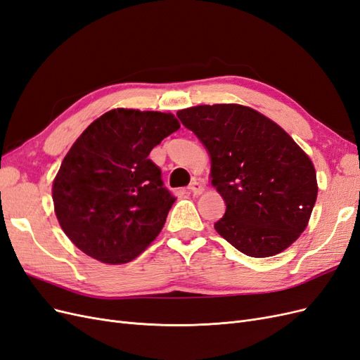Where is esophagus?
<instances>
[{"label": "esophagus", "instance_id": "esophagus-1", "mask_svg": "<svg viewBox=\"0 0 360 360\" xmlns=\"http://www.w3.org/2000/svg\"><path fill=\"white\" fill-rule=\"evenodd\" d=\"M189 191H191L193 195H200V193H202L204 188H202V184H201L200 181L193 180V181L189 184Z\"/></svg>", "mask_w": 360, "mask_h": 360}]
</instances>
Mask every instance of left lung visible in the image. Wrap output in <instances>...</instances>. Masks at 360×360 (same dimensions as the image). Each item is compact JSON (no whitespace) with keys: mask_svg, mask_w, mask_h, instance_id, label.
Here are the masks:
<instances>
[{"mask_svg":"<svg viewBox=\"0 0 360 360\" xmlns=\"http://www.w3.org/2000/svg\"><path fill=\"white\" fill-rule=\"evenodd\" d=\"M177 117L212 159V184L226 204L214 230L245 255L274 257L308 225L317 174L308 155L270 118L242 105H200Z\"/></svg>","mask_w":360,"mask_h":360,"instance_id":"obj_1","label":"left lung"}]
</instances>
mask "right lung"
Segmentation results:
<instances>
[{
	"label": "right lung",
	"mask_w": 360,
	"mask_h": 360,
	"mask_svg": "<svg viewBox=\"0 0 360 360\" xmlns=\"http://www.w3.org/2000/svg\"><path fill=\"white\" fill-rule=\"evenodd\" d=\"M179 127L172 114L118 108L75 141L52 200L63 231L84 254L123 264L158 237L176 198L148 155Z\"/></svg>",
	"instance_id": "1"
}]
</instances>
